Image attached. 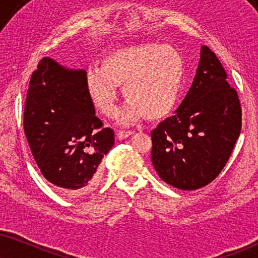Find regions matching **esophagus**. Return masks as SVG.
<instances>
[{"label": "esophagus", "mask_w": 258, "mask_h": 258, "mask_svg": "<svg viewBox=\"0 0 258 258\" xmlns=\"http://www.w3.org/2000/svg\"><path fill=\"white\" fill-rule=\"evenodd\" d=\"M133 134H134V132H130V130H128V132H125V130H118V132H117V138L119 140H124L129 138V136Z\"/></svg>", "instance_id": "esophagus-1"}]
</instances>
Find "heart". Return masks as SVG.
<instances>
[{"mask_svg":"<svg viewBox=\"0 0 258 258\" xmlns=\"http://www.w3.org/2000/svg\"><path fill=\"white\" fill-rule=\"evenodd\" d=\"M184 62L180 53L168 45L147 43L113 50L101 58L99 69L87 71V90L95 106L112 116L120 85L126 106L122 122L158 119L171 112L182 88Z\"/></svg>","mask_w":258,"mask_h":258,"instance_id":"b5f03b06","label":"heart"}]
</instances>
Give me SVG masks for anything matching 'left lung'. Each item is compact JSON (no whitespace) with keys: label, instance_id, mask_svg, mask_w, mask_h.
<instances>
[{"label":"left lung","instance_id":"obj_1","mask_svg":"<svg viewBox=\"0 0 258 258\" xmlns=\"http://www.w3.org/2000/svg\"><path fill=\"white\" fill-rule=\"evenodd\" d=\"M241 129L237 91L208 46H202L195 79L176 113L151 133L152 163L159 177L182 190H196L219 176Z\"/></svg>","mask_w":258,"mask_h":258}]
</instances>
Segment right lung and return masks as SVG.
I'll return each instance as SVG.
<instances>
[{"instance_id":"right-lung-1","label":"right lung","mask_w":258,"mask_h":258,"mask_svg":"<svg viewBox=\"0 0 258 258\" xmlns=\"http://www.w3.org/2000/svg\"><path fill=\"white\" fill-rule=\"evenodd\" d=\"M85 71H71L44 57L32 73L24 130L44 178L72 196L99 180L100 163L114 145V133L95 116Z\"/></svg>"}]
</instances>
